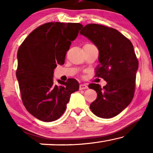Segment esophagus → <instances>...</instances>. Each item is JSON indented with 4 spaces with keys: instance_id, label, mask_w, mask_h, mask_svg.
<instances>
[{
    "instance_id": "esophagus-1",
    "label": "esophagus",
    "mask_w": 153,
    "mask_h": 153,
    "mask_svg": "<svg viewBox=\"0 0 153 153\" xmlns=\"http://www.w3.org/2000/svg\"><path fill=\"white\" fill-rule=\"evenodd\" d=\"M88 85L86 84H80L79 85V90H84V89H87L88 88Z\"/></svg>"
}]
</instances>
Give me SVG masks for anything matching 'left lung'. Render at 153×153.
<instances>
[{
  "label": "left lung",
  "mask_w": 153,
  "mask_h": 153,
  "mask_svg": "<svg viewBox=\"0 0 153 153\" xmlns=\"http://www.w3.org/2000/svg\"><path fill=\"white\" fill-rule=\"evenodd\" d=\"M80 34L97 46L100 64L95 68V76L107 82L103 88L97 83L89 84L97 94L90 108L98 117L113 118L131 103L134 95L139 61L133 45L119 31L104 25L88 24Z\"/></svg>",
  "instance_id": "left-lung-1"
}]
</instances>
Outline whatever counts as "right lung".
Instances as JSON below:
<instances>
[{
  "label": "right lung",
  "mask_w": 153,
  "mask_h": 153,
  "mask_svg": "<svg viewBox=\"0 0 153 153\" xmlns=\"http://www.w3.org/2000/svg\"><path fill=\"white\" fill-rule=\"evenodd\" d=\"M83 25L49 22L35 28L17 52L16 79L26 110L44 122L56 120L63 114L71 94L79 90L78 81L68 79L53 83V70L63 65L71 42Z\"/></svg>",
  "instance_id": "add662e5"
}]
</instances>
